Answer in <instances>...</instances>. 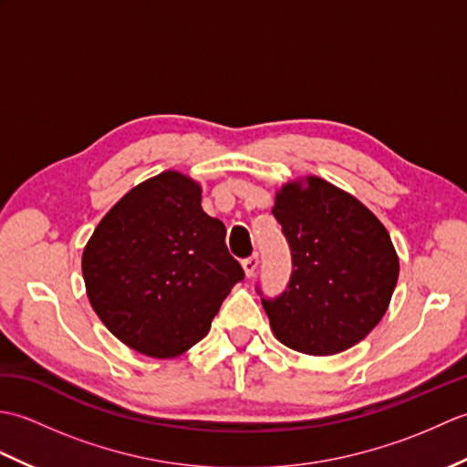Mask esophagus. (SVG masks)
Segmentation results:
<instances>
[{
	"mask_svg": "<svg viewBox=\"0 0 467 467\" xmlns=\"http://www.w3.org/2000/svg\"><path fill=\"white\" fill-rule=\"evenodd\" d=\"M256 266H259V256H256V254H253V256H249V259H244V261H243V269H244V275L249 276V279H251V276L254 275Z\"/></svg>",
	"mask_w": 467,
	"mask_h": 467,
	"instance_id": "esophagus-1",
	"label": "esophagus"
}]
</instances>
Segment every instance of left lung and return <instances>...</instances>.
Returning a JSON list of instances; mask_svg holds the SVG:
<instances>
[{"mask_svg": "<svg viewBox=\"0 0 467 467\" xmlns=\"http://www.w3.org/2000/svg\"><path fill=\"white\" fill-rule=\"evenodd\" d=\"M273 214L293 254L286 291L263 299L275 337L306 355L347 351L383 319L398 285L389 233L363 202L319 176L283 184Z\"/></svg>", "mask_w": 467, "mask_h": 467, "instance_id": "8db88e82", "label": "left lung"}]
</instances>
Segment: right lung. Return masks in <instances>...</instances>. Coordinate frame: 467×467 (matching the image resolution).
Masks as SVG:
<instances>
[{"label": "right lung", "instance_id": "1", "mask_svg": "<svg viewBox=\"0 0 467 467\" xmlns=\"http://www.w3.org/2000/svg\"><path fill=\"white\" fill-rule=\"evenodd\" d=\"M202 188L166 171L134 186L84 246L92 309L130 349L172 359L211 331L244 271L224 244L226 228L201 206Z\"/></svg>", "mask_w": 467, "mask_h": 467}]
</instances>
